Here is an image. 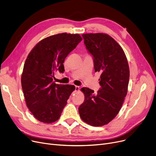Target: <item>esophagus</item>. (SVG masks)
<instances>
[{
    "instance_id": "1",
    "label": "esophagus",
    "mask_w": 156,
    "mask_h": 156,
    "mask_svg": "<svg viewBox=\"0 0 156 156\" xmlns=\"http://www.w3.org/2000/svg\"><path fill=\"white\" fill-rule=\"evenodd\" d=\"M80 89V87L78 86H75V91H79Z\"/></svg>"
}]
</instances>
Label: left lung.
I'll use <instances>...</instances> for the list:
<instances>
[{
	"label": "left lung",
	"instance_id": "obj_1",
	"mask_svg": "<svg viewBox=\"0 0 156 156\" xmlns=\"http://www.w3.org/2000/svg\"><path fill=\"white\" fill-rule=\"evenodd\" d=\"M88 52L93 57L94 72H100L101 87L96 93L81 88L84 101L79 107L82 120L93 126H102L119 112L127 94L129 69L122 48L106 34L82 35Z\"/></svg>",
	"mask_w": 156,
	"mask_h": 156
}]
</instances>
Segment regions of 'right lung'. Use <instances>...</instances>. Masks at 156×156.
<instances>
[{
	"instance_id": "1",
	"label": "right lung",
	"mask_w": 156,
	"mask_h": 156,
	"mask_svg": "<svg viewBox=\"0 0 156 156\" xmlns=\"http://www.w3.org/2000/svg\"><path fill=\"white\" fill-rule=\"evenodd\" d=\"M82 41L79 34H58L42 39L28 54L21 75L26 104L38 121L51 123L60 118L73 85L58 84L55 72L65 71L63 62Z\"/></svg>"
}]
</instances>
